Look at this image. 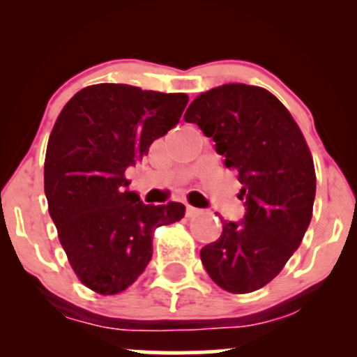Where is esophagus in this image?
<instances>
[{"label": "esophagus", "mask_w": 357, "mask_h": 357, "mask_svg": "<svg viewBox=\"0 0 357 357\" xmlns=\"http://www.w3.org/2000/svg\"><path fill=\"white\" fill-rule=\"evenodd\" d=\"M199 213H202V210L191 206V204H188V206H186V216H188V218H195V216H198Z\"/></svg>", "instance_id": "esophagus-1"}]
</instances>
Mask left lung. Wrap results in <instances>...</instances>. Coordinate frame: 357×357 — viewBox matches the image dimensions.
Instances as JSON below:
<instances>
[{
  "label": "left lung",
  "instance_id": "1",
  "mask_svg": "<svg viewBox=\"0 0 357 357\" xmlns=\"http://www.w3.org/2000/svg\"><path fill=\"white\" fill-rule=\"evenodd\" d=\"M184 121L213 137L225 166L238 171L240 223L199 252L208 275L230 294L273 280L302 243L315 198L314 159L301 127L267 89L227 84L191 102Z\"/></svg>",
  "mask_w": 357,
  "mask_h": 357
}]
</instances>
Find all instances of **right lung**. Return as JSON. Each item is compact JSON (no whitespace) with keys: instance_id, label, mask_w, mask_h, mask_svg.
Instances as JSON below:
<instances>
[{"instance_id":"add662e5","label":"right lung","mask_w":357,"mask_h":357,"mask_svg":"<svg viewBox=\"0 0 357 357\" xmlns=\"http://www.w3.org/2000/svg\"><path fill=\"white\" fill-rule=\"evenodd\" d=\"M190 97L124 84L79 90L56 117L45 154V195L68 264L100 296L124 292L153 257V233L184 204H144L129 166L178 124Z\"/></svg>"}]
</instances>
